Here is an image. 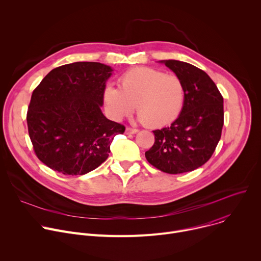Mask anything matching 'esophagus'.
<instances>
[{"label":"esophagus","instance_id":"1","mask_svg":"<svg viewBox=\"0 0 261 261\" xmlns=\"http://www.w3.org/2000/svg\"><path fill=\"white\" fill-rule=\"evenodd\" d=\"M137 132H138L137 129L130 128V127H127V128H126V134H135V133H137Z\"/></svg>","mask_w":261,"mask_h":261}]
</instances>
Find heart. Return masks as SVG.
Masks as SVG:
<instances>
[{
    "instance_id": "1",
    "label": "heart",
    "mask_w": 261,
    "mask_h": 261,
    "mask_svg": "<svg viewBox=\"0 0 261 261\" xmlns=\"http://www.w3.org/2000/svg\"><path fill=\"white\" fill-rule=\"evenodd\" d=\"M119 85L107 86L103 93L108 114L116 120L131 115L136 105L145 126L161 128L174 122L184 108L185 85L175 74L138 67L125 72Z\"/></svg>"
}]
</instances>
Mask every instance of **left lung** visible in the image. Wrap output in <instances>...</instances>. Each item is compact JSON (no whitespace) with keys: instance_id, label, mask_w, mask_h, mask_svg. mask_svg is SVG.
Returning <instances> with one entry per match:
<instances>
[{"instance_id":"8db88e82","label":"left lung","mask_w":261,"mask_h":261,"mask_svg":"<svg viewBox=\"0 0 261 261\" xmlns=\"http://www.w3.org/2000/svg\"><path fill=\"white\" fill-rule=\"evenodd\" d=\"M163 63L182 81L186 99L170 127L153 131L155 142L145 158L157 169L177 174L200 167L214 154L224 124L223 97L203 70L175 60Z\"/></svg>"}]
</instances>
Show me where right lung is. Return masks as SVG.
<instances>
[{
	"instance_id": "add662e5",
	"label": "right lung",
	"mask_w": 261,
	"mask_h": 261,
	"mask_svg": "<svg viewBox=\"0 0 261 261\" xmlns=\"http://www.w3.org/2000/svg\"><path fill=\"white\" fill-rule=\"evenodd\" d=\"M111 71L96 62L63 65L33 91L29 136L36 156L55 171L82 175L94 170L107 159L114 137L125 132L101 111Z\"/></svg>"
}]
</instances>
